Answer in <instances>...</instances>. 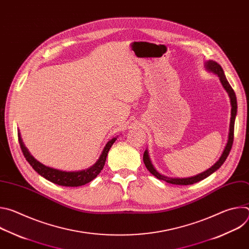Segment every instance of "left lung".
<instances>
[{"mask_svg":"<svg viewBox=\"0 0 249 249\" xmlns=\"http://www.w3.org/2000/svg\"><path fill=\"white\" fill-rule=\"evenodd\" d=\"M205 67L206 69L209 71V72H213L215 73L216 75H218L219 79H220V82L222 83V86L224 87V89L227 90L229 96H230V99H231V123H230V132H229V139H228V143L225 147V150L222 154V156L220 157L219 160L213 165L212 167H210L209 169L205 170L204 172L202 173H199L195 176H192V177H187V178H171V177H166L164 175H161L160 173H159L154 165L152 164L151 162V160H150V157H149V153H148V150L145 151L144 153V156H143V160H144V163L147 167V169L153 174L155 175L158 179H160V180H163L167 183H171V184H176V185H190V184H194L196 182H199L203 179H205L206 177H208L209 175H211L212 173H214L216 170H218L222 164L225 162V160H227L231 150V147H232V143H233V131H234V121H235V116H236V112H237V103H236V96H235V93L232 89V88L231 87V85L229 84L226 76H225V73H224V70L223 68L215 61L213 60H209L205 63Z\"/></svg>","mask_w":249,"mask_h":249,"instance_id":"obj_1","label":"left lung"}]
</instances>
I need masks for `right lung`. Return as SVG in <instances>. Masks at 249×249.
<instances>
[{
    "label": "right lung",
    "instance_id": "add662e5",
    "mask_svg": "<svg viewBox=\"0 0 249 249\" xmlns=\"http://www.w3.org/2000/svg\"><path fill=\"white\" fill-rule=\"evenodd\" d=\"M116 139H117V137L113 138L112 140L108 141L107 143H106L99 159L89 168L81 170V171H62L59 169L48 167V166L40 163L38 160H35L29 154V152L23 145V142L18 133V142H19L21 152H22L25 160L32 166V168L38 174L43 176L44 178H46L47 180H49L55 184H58L61 186H67V187L82 186V185H85V184L90 182L91 180H93L95 177L99 174V172L102 170V168L105 164L106 157H107V154H108L111 146L116 141Z\"/></svg>",
    "mask_w": 249,
    "mask_h": 249
}]
</instances>
